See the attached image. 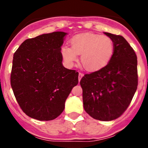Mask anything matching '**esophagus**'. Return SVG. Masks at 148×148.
Wrapping results in <instances>:
<instances>
[{"instance_id": "1", "label": "esophagus", "mask_w": 148, "mask_h": 148, "mask_svg": "<svg viewBox=\"0 0 148 148\" xmlns=\"http://www.w3.org/2000/svg\"><path fill=\"white\" fill-rule=\"evenodd\" d=\"M83 76H84L83 73H81V72L79 73V82H80V80H81V79L82 78Z\"/></svg>"}]
</instances>
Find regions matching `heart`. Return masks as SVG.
<instances>
[{"instance_id":"1","label":"heart","mask_w":148,"mask_h":148,"mask_svg":"<svg viewBox=\"0 0 148 148\" xmlns=\"http://www.w3.org/2000/svg\"><path fill=\"white\" fill-rule=\"evenodd\" d=\"M71 47L64 45L61 48V53L67 65L73 66L81 54V63L86 70L95 71L102 69L110 62L114 54L112 40L107 36L81 34L70 40Z\"/></svg>"}]
</instances>
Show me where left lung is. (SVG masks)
I'll use <instances>...</instances> for the list:
<instances>
[{
	"instance_id": "1",
	"label": "left lung",
	"mask_w": 148,
	"mask_h": 148,
	"mask_svg": "<svg viewBox=\"0 0 148 148\" xmlns=\"http://www.w3.org/2000/svg\"><path fill=\"white\" fill-rule=\"evenodd\" d=\"M114 43L109 64L85 74L80 81L84 110L95 120L111 121L127 110L138 87V60L135 51L122 36L104 32Z\"/></svg>"
}]
</instances>
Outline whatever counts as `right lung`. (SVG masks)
<instances>
[{"mask_svg": "<svg viewBox=\"0 0 148 148\" xmlns=\"http://www.w3.org/2000/svg\"><path fill=\"white\" fill-rule=\"evenodd\" d=\"M67 34L56 31L28 38L13 55L10 84L21 108L31 118H56L78 84V72L62 64L61 48Z\"/></svg>", "mask_w": 148, "mask_h": 148, "instance_id": "1", "label": "right lung"}]
</instances>
